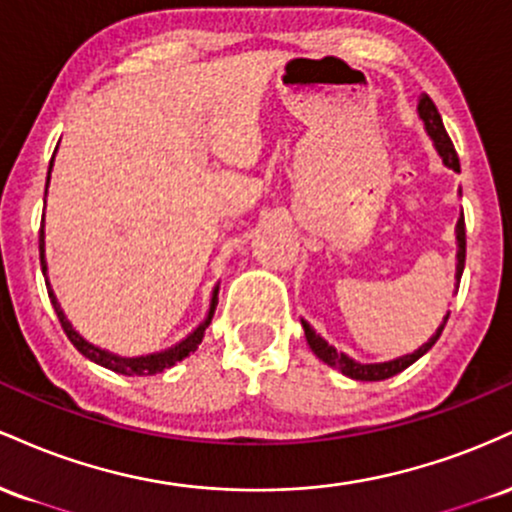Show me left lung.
<instances>
[{
    "label": "left lung",
    "instance_id": "left-lung-1",
    "mask_svg": "<svg viewBox=\"0 0 512 512\" xmlns=\"http://www.w3.org/2000/svg\"><path fill=\"white\" fill-rule=\"evenodd\" d=\"M416 113H419L421 122H424V129L426 134L431 137L433 146H436L440 161H443L445 168L455 170V173H460V158H457V151L455 146H452L448 132H445L443 127V120H440V113L436 108V103L431 101V98L426 96V93H421L419 98V105H416ZM462 195V192H460ZM455 240H457V264H455V293L460 289V279H462V272H464V255H467V238H464V214H460V219H457V226H455ZM450 313H445L443 322L438 325V330L433 332V337L428 339L426 344H421L419 349L414 351V354H404L399 358H392V361H383V363H361V361H354L351 356L342 354V351L334 349L332 344H327L325 339L317 334L313 327L308 325V322L301 320L303 330H305V339H308V346L313 349V354L320 358V361H325L327 366L337 368L339 373H344L346 378L351 380H363V383H375V380H387L392 378V375L402 373L404 368H409L411 363L419 361L421 356L426 354L428 349H431L433 344L438 342V337L443 334V327L445 322H448Z\"/></svg>",
    "mask_w": 512,
    "mask_h": 512
}]
</instances>
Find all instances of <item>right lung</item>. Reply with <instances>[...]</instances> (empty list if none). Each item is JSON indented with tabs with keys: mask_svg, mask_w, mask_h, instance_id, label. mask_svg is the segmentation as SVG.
I'll use <instances>...</instances> for the list:
<instances>
[{
	"mask_svg": "<svg viewBox=\"0 0 512 512\" xmlns=\"http://www.w3.org/2000/svg\"><path fill=\"white\" fill-rule=\"evenodd\" d=\"M52 163H55V156H52V161H50L48 185H45V195H48V187H50ZM40 267H43L45 284H48L50 303H52V308H55L57 317H60V325H62L64 334H67V337H69V342H72L76 346V351H79V354H84L88 361L98 363V366L113 370V373H120V375H156V373H163V370L173 368L175 363L182 361V358L190 356L192 351H197V346L202 344V339H204V332H207L211 317H214L216 303H219V284H216L214 291H211V298H209L207 317H204V320L199 322L195 330L187 334L185 339H180L178 344L168 346V349H163V351H154V354H146V356H120V354H113V351H108V349H101V346L91 344V342H88V339L81 337V334L74 330L72 322H69V317L64 315L62 305H60V301H57L55 291H52L50 276H48V255H45V214H43V223H40Z\"/></svg>",
	"mask_w": 512,
	"mask_h": 512,
	"instance_id": "right-lung-1",
	"label": "right lung"
}]
</instances>
